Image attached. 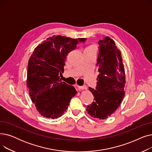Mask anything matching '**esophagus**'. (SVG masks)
I'll list each match as a JSON object with an SVG mask.
<instances>
[{"mask_svg": "<svg viewBox=\"0 0 152 152\" xmlns=\"http://www.w3.org/2000/svg\"><path fill=\"white\" fill-rule=\"evenodd\" d=\"M78 88L81 90H86L87 89V87L86 86H77Z\"/></svg>", "mask_w": 152, "mask_h": 152, "instance_id": "obj_1", "label": "esophagus"}]
</instances>
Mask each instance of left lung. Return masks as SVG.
I'll return each mask as SVG.
<instances>
[{
    "mask_svg": "<svg viewBox=\"0 0 152 152\" xmlns=\"http://www.w3.org/2000/svg\"><path fill=\"white\" fill-rule=\"evenodd\" d=\"M99 44L97 86L95 90L89 89L94 101L86 110L94 118L105 119L115 112L123 100L126 76L121 53L113 40L107 36Z\"/></svg>",
    "mask_w": 152,
    "mask_h": 152,
    "instance_id": "left-lung-1",
    "label": "left lung"
}]
</instances>
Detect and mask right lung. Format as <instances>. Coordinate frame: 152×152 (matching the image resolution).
Returning <instances> with one entry per match:
<instances>
[{"mask_svg":"<svg viewBox=\"0 0 152 152\" xmlns=\"http://www.w3.org/2000/svg\"><path fill=\"white\" fill-rule=\"evenodd\" d=\"M86 38L71 39L53 36L37 45L28 61L27 86L39 113L47 118L56 119L68 108L77 94L73 86L60 80L68 54Z\"/></svg>","mask_w":152,"mask_h":152,"instance_id":"add662e5","label":"right lung"}]
</instances>
